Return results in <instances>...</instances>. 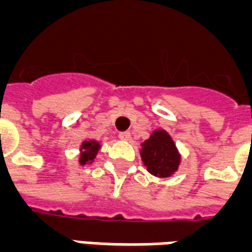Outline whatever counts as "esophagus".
Returning <instances> with one entry per match:
<instances>
[{
  "label": "esophagus",
  "instance_id": "obj_1",
  "mask_svg": "<svg viewBox=\"0 0 252 252\" xmlns=\"http://www.w3.org/2000/svg\"><path fill=\"white\" fill-rule=\"evenodd\" d=\"M119 139H122V141H128V138H130V133L128 131H122V133L118 134Z\"/></svg>",
  "mask_w": 252,
  "mask_h": 252
}]
</instances>
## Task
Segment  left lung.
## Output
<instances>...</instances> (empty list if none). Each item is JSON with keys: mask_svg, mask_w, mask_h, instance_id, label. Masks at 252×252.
I'll list each match as a JSON object with an SVG mask.
<instances>
[{"mask_svg": "<svg viewBox=\"0 0 252 252\" xmlns=\"http://www.w3.org/2000/svg\"><path fill=\"white\" fill-rule=\"evenodd\" d=\"M141 157L147 171L160 178L177 171L181 160L175 143L164 130H157L142 143Z\"/></svg>", "mask_w": 252, "mask_h": 252, "instance_id": "8db88e82", "label": "left lung"}]
</instances>
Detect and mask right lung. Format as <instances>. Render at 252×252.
<instances>
[{
	"instance_id": "1",
	"label": "right lung",
	"mask_w": 252,
	"mask_h": 252,
	"mask_svg": "<svg viewBox=\"0 0 252 252\" xmlns=\"http://www.w3.org/2000/svg\"><path fill=\"white\" fill-rule=\"evenodd\" d=\"M99 143L95 141H89L83 142L82 146H81V158H79V162L81 164H86L88 162L94 159V157L99 150Z\"/></svg>"
}]
</instances>
